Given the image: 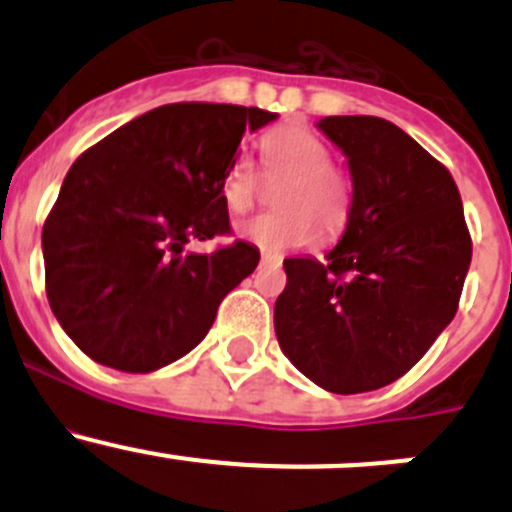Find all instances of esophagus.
<instances>
[{"instance_id":"esophagus-1","label":"esophagus","mask_w":512,"mask_h":512,"mask_svg":"<svg viewBox=\"0 0 512 512\" xmlns=\"http://www.w3.org/2000/svg\"><path fill=\"white\" fill-rule=\"evenodd\" d=\"M260 265H280V260H277V257H272V255H267V252H262Z\"/></svg>"}]
</instances>
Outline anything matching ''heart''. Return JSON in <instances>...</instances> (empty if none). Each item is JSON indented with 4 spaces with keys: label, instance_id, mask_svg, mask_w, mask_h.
<instances>
[{
    "label": "heart",
    "instance_id": "heart-1",
    "mask_svg": "<svg viewBox=\"0 0 512 512\" xmlns=\"http://www.w3.org/2000/svg\"><path fill=\"white\" fill-rule=\"evenodd\" d=\"M262 165L270 180H285L275 195L282 213L260 215L240 227V237L272 257L309 245L317 237H337L349 220L352 188L332 165V148L302 126H285L262 141ZM220 193L232 215H245L260 193L255 160L240 153L225 170Z\"/></svg>",
    "mask_w": 512,
    "mask_h": 512
}]
</instances>
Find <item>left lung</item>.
Segmentation results:
<instances>
[{
  "label": "left lung",
  "mask_w": 512,
  "mask_h": 512,
  "mask_svg": "<svg viewBox=\"0 0 512 512\" xmlns=\"http://www.w3.org/2000/svg\"><path fill=\"white\" fill-rule=\"evenodd\" d=\"M317 128L347 158L352 208L324 260H285L275 334L314 384L361 394L404 376L451 324L473 247L451 173L409 133L376 116Z\"/></svg>",
  "instance_id": "8db88e82"
}]
</instances>
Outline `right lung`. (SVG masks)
Segmentation results:
<instances>
[{
  "instance_id": "1",
  "label": "right lung",
  "mask_w": 512,
  "mask_h": 512,
  "mask_svg": "<svg viewBox=\"0 0 512 512\" xmlns=\"http://www.w3.org/2000/svg\"><path fill=\"white\" fill-rule=\"evenodd\" d=\"M275 118L230 103H168L76 158L41 250L51 312L81 352L148 374L203 342L260 250L237 240L200 255L185 245L230 230L225 170L245 131Z\"/></svg>"
}]
</instances>
